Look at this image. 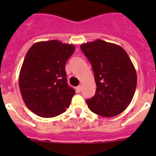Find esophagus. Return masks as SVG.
I'll return each instance as SVG.
<instances>
[{
	"instance_id": "34e87169",
	"label": "esophagus",
	"mask_w": 156,
	"mask_h": 156,
	"mask_svg": "<svg viewBox=\"0 0 156 156\" xmlns=\"http://www.w3.org/2000/svg\"><path fill=\"white\" fill-rule=\"evenodd\" d=\"M81 89H82V88H81V86L76 87V91L77 92H80L81 91Z\"/></svg>"
}]
</instances>
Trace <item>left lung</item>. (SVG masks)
Instances as JSON below:
<instances>
[{
	"label": "left lung",
	"mask_w": 156,
	"mask_h": 156,
	"mask_svg": "<svg viewBox=\"0 0 156 156\" xmlns=\"http://www.w3.org/2000/svg\"><path fill=\"white\" fill-rule=\"evenodd\" d=\"M94 73L96 92L86 101L94 113L119 115L128 107L137 87V73L126 51L119 45L96 40L80 45Z\"/></svg>",
	"instance_id": "8db88e82"
}]
</instances>
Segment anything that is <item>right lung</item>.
<instances>
[{
  "label": "right lung",
  "instance_id": "right-lung-1",
  "mask_svg": "<svg viewBox=\"0 0 156 156\" xmlns=\"http://www.w3.org/2000/svg\"><path fill=\"white\" fill-rule=\"evenodd\" d=\"M75 46L57 40L35 43L27 51L20 69L19 84L29 109L44 118L63 113L75 90L67 83L66 63Z\"/></svg>",
  "mask_w": 156,
  "mask_h": 156
}]
</instances>
